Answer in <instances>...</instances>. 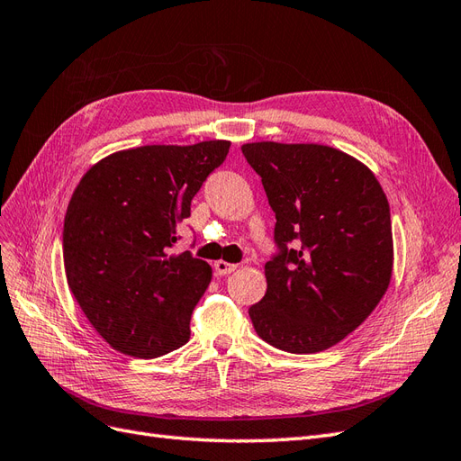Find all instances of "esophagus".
Wrapping results in <instances>:
<instances>
[{
	"label": "esophagus",
	"mask_w": 461,
	"mask_h": 461,
	"mask_svg": "<svg viewBox=\"0 0 461 461\" xmlns=\"http://www.w3.org/2000/svg\"><path fill=\"white\" fill-rule=\"evenodd\" d=\"M213 267H215V271H217V275H229V273H232V271H236V267H239V265H234V263H227V261H222V259H219V261H215L213 263Z\"/></svg>",
	"instance_id": "1"
}]
</instances>
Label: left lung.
Masks as SVG:
<instances>
[{
	"mask_svg": "<svg viewBox=\"0 0 461 461\" xmlns=\"http://www.w3.org/2000/svg\"><path fill=\"white\" fill-rule=\"evenodd\" d=\"M242 153L261 176L281 248L265 263L267 292L249 319L278 350L323 352L364 323L388 290L386 194L366 163L330 146L249 142Z\"/></svg>",
	"mask_w": 461,
	"mask_h": 461,
	"instance_id": "8db88e82",
	"label": "left lung"
}]
</instances>
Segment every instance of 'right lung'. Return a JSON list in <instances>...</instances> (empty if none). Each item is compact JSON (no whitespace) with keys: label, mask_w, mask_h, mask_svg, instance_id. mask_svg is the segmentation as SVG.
<instances>
[{"label":"right lung","mask_w":461,"mask_h":461,"mask_svg":"<svg viewBox=\"0 0 461 461\" xmlns=\"http://www.w3.org/2000/svg\"><path fill=\"white\" fill-rule=\"evenodd\" d=\"M229 148V140H205L119 149L77 185L63 225L67 285L117 352L151 359L188 342L212 267L190 252H167Z\"/></svg>","instance_id":"1"}]
</instances>
